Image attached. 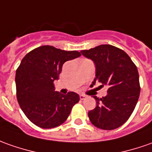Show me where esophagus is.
<instances>
[{
	"label": "esophagus",
	"mask_w": 152,
	"mask_h": 152,
	"mask_svg": "<svg viewBox=\"0 0 152 152\" xmlns=\"http://www.w3.org/2000/svg\"><path fill=\"white\" fill-rule=\"evenodd\" d=\"M86 98V95H83V94H80V99L81 100V101H83V100H85Z\"/></svg>",
	"instance_id": "obj_1"
}]
</instances>
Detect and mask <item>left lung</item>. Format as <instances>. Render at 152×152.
Segmentation results:
<instances>
[{
	"label": "left lung",
	"instance_id": "1",
	"mask_svg": "<svg viewBox=\"0 0 152 152\" xmlns=\"http://www.w3.org/2000/svg\"><path fill=\"white\" fill-rule=\"evenodd\" d=\"M81 54L96 65V78L108 87L102 98L93 96L96 108L88 112L91 122L102 130H114L126 122L139 99L141 86L137 66L123 50L111 45H101Z\"/></svg>",
	"mask_w": 152,
	"mask_h": 152
}]
</instances>
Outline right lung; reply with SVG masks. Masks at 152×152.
Returning a JSON list of instances; mask_svg holds the SVG:
<instances>
[{
	"label": "right lung",
	"mask_w": 152,
	"mask_h": 152,
	"mask_svg": "<svg viewBox=\"0 0 152 152\" xmlns=\"http://www.w3.org/2000/svg\"><path fill=\"white\" fill-rule=\"evenodd\" d=\"M77 50L39 46L28 52L15 72L17 102L26 116L41 128L50 129L66 121L73 106L80 101L73 91H55L64 63L80 56Z\"/></svg>",
	"instance_id": "add662e5"
}]
</instances>
